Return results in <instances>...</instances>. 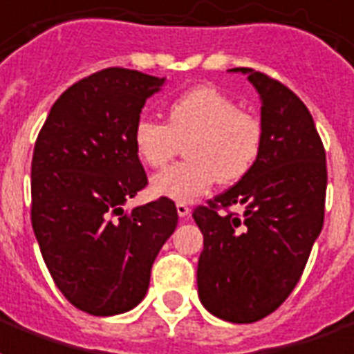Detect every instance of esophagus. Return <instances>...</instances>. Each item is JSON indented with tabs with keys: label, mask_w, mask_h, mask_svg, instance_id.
<instances>
[{
	"label": "esophagus",
	"mask_w": 354,
	"mask_h": 354,
	"mask_svg": "<svg viewBox=\"0 0 354 354\" xmlns=\"http://www.w3.org/2000/svg\"><path fill=\"white\" fill-rule=\"evenodd\" d=\"M176 210H178V216L182 217V219H187V217L191 216V208H189V204L187 203H176Z\"/></svg>",
	"instance_id": "obj_1"
}]
</instances>
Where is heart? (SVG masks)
Wrapping results in <instances>:
<instances>
[{"instance_id":"1","label":"heart","mask_w":354,"mask_h":354,"mask_svg":"<svg viewBox=\"0 0 354 354\" xmlns=\"http://www.w3.org/2000/svg\"><path fill=\"white\" fill-rule=\"evenodd\" d=\"M264 129L255 114L242 111L225 91L197 86L169 104L167 124L156 118H138L133 146L150 169H161L185 142V163L165 169L151 178L159 197L193 201L216 184L242 180L257 161Z\"/></svg>"}]
</instances>
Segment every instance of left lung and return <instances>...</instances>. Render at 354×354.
<instances>
[{
    "label": "left lung",
    "instance_id": "left-lung-1",
    "mask_svg": "<svg viewBox=\"0 0 354 354\" xmlns=\"http://www.w3.org/2000/svg\"><path fill=\"white\" fill-rule=\"evenodd\" d=\"M232 71L248 75L261 95L263 148L240 182L193 210L204 236L197 285L212 315L255 323L297 287L323 229L326 156L298 95L264 73ZM230 205H242L244 216Z\"/></svg>",
    "mask_w": 354,
    "mask_h": 354
}]
</instances>
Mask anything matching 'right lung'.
<instances>
[{
	"instance_id": "1",
	"label": "right lung",
	"mask_w": 354,
	"mask_h": 354,
	"mask_svg": "<svg viewBox=\"0 0 354 354\" xmlns=\"http://www.w3.org/2000/svg\"><path fill=\"white\" fill-rule=\"evenodd\" d=\"M165 78L109 67L59 95L31 159V225L54 283L90 315L142 302L151 264L178 225L170 198L125 210L148 185L133 127Z\"/></svg>"
}]
</instances>
